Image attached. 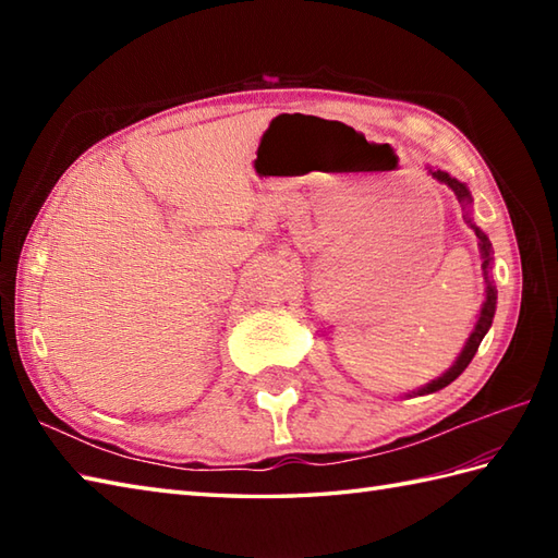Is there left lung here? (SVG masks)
<instances>
[{"mask_svg": "<svg viewBox=\"0 0 558 558\" xmlns=\"http://www.w3.org/2000/svg\"><path fill=\"white\" fill-rule=\"evenodd\" d=\"M429 170V174L434 177L436 182H441V184H446L450 192L456 194V198L460 201V206H462V210H465V222L470 225L472 230H475V234H477V240H480V256H482V270H484V302H482V310H480V316H477V324H475V328H472V333H470V338H468V342L465 345H462V350H460V354L456 357V362H453V366H448V369L438 376V378H434L432 384H426V386H422V388H417V390H412V396H429V393H436V390H441V388H446L448 384H453L456 378L468 369V364L472 362V357H475V352H477V348H480V342L484 340V336H487V330L492 328V322H494V314H496V286H494V280H492V264H494V248H492V242H489V236L484 234L475 222H472V218H470V206H472V194H470V189H468V184H462L460 180H456V177H450L448 172H444V170H432V168H426Z\"/></svg>", "mask_w": 558, "mask_h": 558, "instance_id": "left-lung-1", "label": "left lung"}]
</instances>
